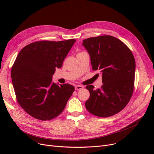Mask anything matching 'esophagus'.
<instances>
[{
    "instance_id": "esophagus-1",
    "label": "esophagus",
    "mask_w": 154,
    "mask_h": 154,
    "mask_svg": "<svg viewBox=\"0 0 154 154\" xmlns=\"http://www.w3.org/2000/svg\"><path fill=\"white\" fill-rule=\"evenodd\" d=\"M84 88V87L83 86H82V85H76L75 87V90H81L82 88Z\"/></svg>"
}]
</instances>
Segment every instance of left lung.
I'll return each instance as SVG.
<instances>
[{"mask_svg": "<svg viewBox=\"0 0 154 154\" xmlns=\"http://www.w3.org/2000/svg\"><path fill=\"white\" fill-rule=\"evenodd\" d=\"M82 45L91 57L92 69L102 75L101 88L94 90L87 85L90 97L85 102L92 114L108 117L122 110L134 92L135 61L129 48L119 39L110 35L91 37Z\"/></svg>", "mask_w": 154, "mask_h": 154, "instance_id": "8db88e82", "label": "left lung"}]
</instances>
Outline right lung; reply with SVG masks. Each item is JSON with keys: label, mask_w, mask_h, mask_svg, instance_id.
<instances>
[{"label": "right lung", "mask_w": 154, "mask_h": 154, "mask_svg": "<svg viewBox=\"0 0 154 154\" xmlns=\"http://www.w3.org/2000/svg\"><path fill=\"white\" fill-rule=\"evenodd\" d=\"M76 40H42L24 47L11 69V78L18 103L37 119L50 120L60 114L74 92V87L52 82Z\"/></svg>", "instance_id": "right-lung-1"}]
</instances>
